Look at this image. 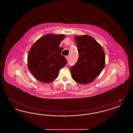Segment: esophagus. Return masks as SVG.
<instances>
[{
    "label": "esophagus",
    "mask_w": 133,
    "mask_h": 133,
    "mask_svg": "<svg viewBox=\"0 0 133 133\" xmlns=\"http://www.w3.org/2000/svg\"><path fill=\"white\" fill-rule=\"evenodd\" d=\"M65 58H66V59L68 60L69 59L70 56H66L65 57Z\"/></svg>",
    "instance_id": "obj_1"
}]
</instances>
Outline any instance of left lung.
Instances as JSON below:
<instances>
[{
	"label": "left lung",
	"instance_id": "obj_1",
	"mask_svg": "<svg viewBox=\"0 0 133 133\" xmlns=\"http://www.w3.org/2000/svg\"><path fill=\"white\" fill-rule=\"evenodd\" d=\"M74 39L79 58L76 64L71 67L72 77L79 84H89L100 75L105 67V52L101 45L89 35L76 36Z\"/></svg>",
	"mask_w": 133,
	"mask_h": 133
}]
</instances>
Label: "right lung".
I'll return each instance as SVG.
<instances>
[{
  "instance_id": "add662e5",
  "label": "right lung",
  "mask_w": 133,
  "mask_h": 133,
  "mask_svg": "<svg viewBox=\"0 0 133 133\" xmlns=\"http://www.w3.org/2000/svg\"><path fill=\"white\" fill-rule=\"evenodd\" d=\"M65 34H47L37 40L32 46L27 57V65L32 75L38 81L50 83L57 78L59 70L67 63L61 55L59 47Z\"/></svg>"
}]
</instances>
